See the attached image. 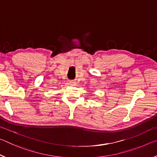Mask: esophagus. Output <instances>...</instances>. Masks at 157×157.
Masks as SVG:
<instances>
[{
	"instance_id": "34e87169",
	"label": "esophagus",
	"mask_w": 157,
	"mask_h": 157,
	"mask_svg": "<svg viewBox=\"0 0 157 157\" xmlns=\"http://www.w3.org/2000/svg\"><path fill=\"white\" fill-rule=\"evenodd\" d=\"M70 84H71V85H75V82H70Z\"/></svg>"
}]
</instances>
